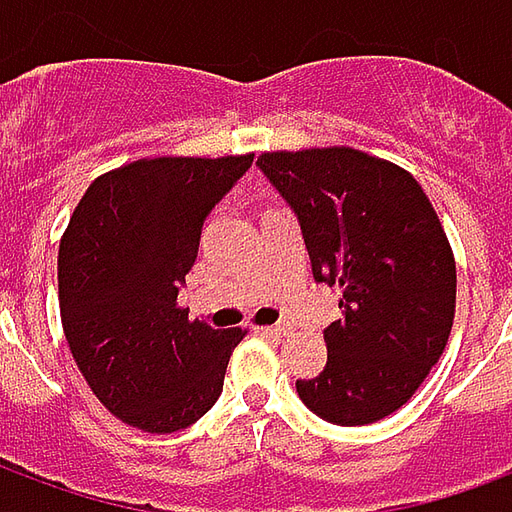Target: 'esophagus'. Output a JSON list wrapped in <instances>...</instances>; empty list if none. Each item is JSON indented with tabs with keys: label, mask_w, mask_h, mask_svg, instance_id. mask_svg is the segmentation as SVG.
Returning a JSON list of instances; mask_svg holds the SVG:
<instances>
[{
	"label": "esophagus",
	"mask_w": 512,
	"mask_h": 512,
	"mask_svg": "<svg viewBox=\"0 0 512 512\" xmlns=\"http://www.w3.org/2000/svg\"><path fill=\"white\" fill-rule=\"evenodd\" d=\"M285 332H288L285 326H257V334H263V337H274V340H279Z\"/></svg>",
	"instance_id": "34e87169"
}]
</instances>
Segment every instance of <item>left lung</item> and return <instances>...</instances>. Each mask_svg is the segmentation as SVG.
Masks as SVG:
<instances>
[{
  "label": "left lung",
  "mask_w": 512,
  "mask_h": 512,
  "mask_svg": "<svg viewBox=\"0 0 512 512\" xmlns=\"http://www.w3.org/2000/svg\"><path fill=\"white\" fill-rule=\"evenodd\" d=\"M257 167L299 213L312 277L343 290L321 376L301 403L334 425H370L406 406L444 354L455 318V257L408 169L332 145L260 153Z\"/></svg>",
  "instance_id": "left-lung-1"
}]
</instances>
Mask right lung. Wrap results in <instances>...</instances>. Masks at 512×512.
<instances>
[{
	"instance_id": "right-lung-1",
	"label": "right lung",
	"mask_w": 512,
	"mask_h": 512,
	"mask_svg": "<svg viewBox=\"0 0 512 512\" xmlns=\"http://www.w3.org/2000/svg\"><path fill=\"white\" fill-rule=\"evenodd\" d=\"M249 164L252 153L139 158L109 169L62 233V332L93 395L131 428H189L222 392L246 329L189 321L178 285L197 257L205 216Z\"/></svg>"
}]
</instances>
